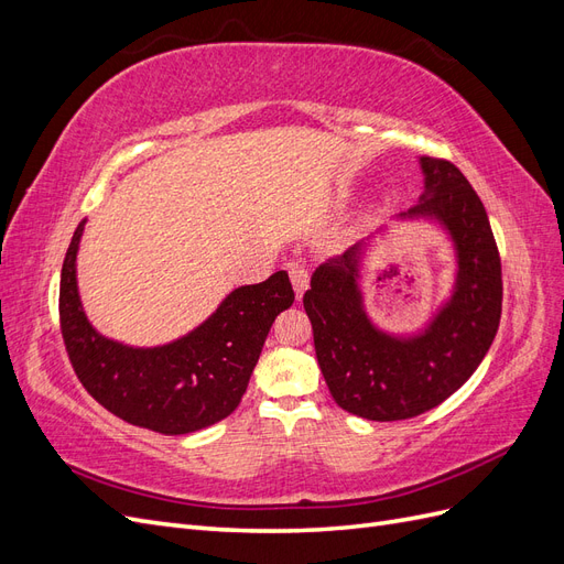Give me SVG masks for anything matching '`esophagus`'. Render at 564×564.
I'll return each instance as SVG.
<instances>
[{
    "label": "esophagus",
    "instance_id": "1",
    "mask_svg": "<svg viewBox=\"0 0 564 564\" xmlns=\"http://www.w3.org/2000/svg\"><path fill=\"white\" fill-rule=\"evenodd\" d=\"M286 272H289V280H292V284H294L296 299H301L305 289H308V282H311V270H308V265H303V263H299V261H292V263L286 265Z\"/></svg>",
    "mask_w": 564,
    "mask_h": 564
}]
</instances>
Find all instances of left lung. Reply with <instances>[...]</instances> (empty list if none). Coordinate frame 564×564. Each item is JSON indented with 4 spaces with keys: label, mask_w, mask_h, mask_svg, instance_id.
I'll use <instances>...</instances> for the list:
<instances>
[{
    "label": "left lung",
    "mask_w": 564,
    "mask_h": 564,
    "mask_svg": "<svg viewBox=\"0 0 564 564\" xmlns=\"http://www.w3.org/2000/svg\"><path fill=\"white\" fill-rule=\"evenodd\" d=\"M425 193L402 216L437 218L456 247L454 294L429 329L412 338L379 332L357 289V251L322 263L303 294L315 355L334 402L369 421H402L445 402L482 362L501 319L497 240L466 176L440 158H421Z\"/></svg>",
    "instance_id": "left-lung-1"
}]
</instances>
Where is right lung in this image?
Segmentation results:
<instances>
[{
    "label": "right lung",
    "mask_w": 564,
    "mask_h": 564,
    "mask_svg": "<svg viewBox=\"0 0 564 564\" xmlns=\"http://www.w3.org/2000/svg\"><path fill=\"white\" fill-rule=\"evenodd\" d=\"M82 220L61 270L58 315L65 352L89 395L110 414L162 435H185L240 404L275 317L294 303L284 270L240 286L195 332L160 348H129L100 336L84 315L75 259Z\"/></svg>",
    "instance_id": "add662e5"
}]
</instances>
